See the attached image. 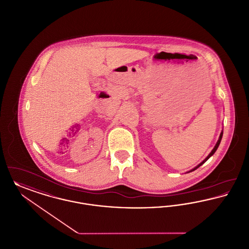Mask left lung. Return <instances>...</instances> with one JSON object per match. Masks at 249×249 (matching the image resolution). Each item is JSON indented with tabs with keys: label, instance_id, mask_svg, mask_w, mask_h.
<instances>
[{
	"label": "left lung",
	"instance_id": "8db88e82",
	"mask_svg": "<svg viewBox=\"0 0 249 249\" xmlns=\"http://www.w3.org/2000/svg\"><path fill=\"white\" fill-rule=\"evenodd\" d=\"M222 136H223V132H221V133H220L219 139H218V141H217V143H216V145H215V146H214V147H213V150H212V151H211V153H210V154H209V155H208V156H207V157H206V159H205L204 161H201V162H200V163H199V164H198V165H196V167H195V168H193V169H192V170H190V171H189V172H192V171H194V170H196V168H198V167H199V166H200V165H202V164H203V163H204L205 161H207V160H208V159H209V158H210V157H211V156H213V154H214V152H215V151H216V149H217V148H218V146H219L220 142H221V139H222Z\"/></svg>",
	"mask_w": 249,
	"mask_h": 249
}]
</instances>
